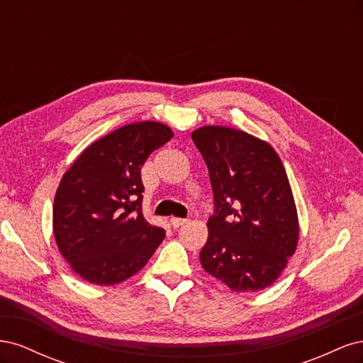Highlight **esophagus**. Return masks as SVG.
Masks as SVG:
<instances>
[{"mask_svg":"<svg viewBox=\"0 0 363 363\" xmlns=\"http://www.w3.org/2000/svg\"><path fill=\"white\" fill-rule=\"evenodd\" d=\"M188 223V219H182V218H171V225L172 228H179Z\"/></svg>","mask_w":363,"mask_h":363,"instance_id":"obj_1","label":"esophagus"}]
</instances>
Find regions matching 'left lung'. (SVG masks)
I'll use <instances>...</instances> for the list:
<instances>
[{
  "instance_id": "1",
  "label": "left lung",
  "mask_w": 363,
  "mask_h": 363,
  "mask_svg": "<svg viewBox=\"0 0 363 363\" xmlns=\"http://www.w3.org/2000/svg\"><path fill=\"white\" fill-rule=\"evenodd\" d=\"M192 140L207 164L215 201L201 267L235 292L276 281L298 244V215L283 163L268 142L204 125Z\"/></svg>"
}]
</instances>
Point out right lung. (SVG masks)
Here are the masks:
<instances>
[{"label":"right lung","mask_w":363,"mask_h":363,"mask_svg":"<svg viewBox=\"0 0 363 363\" xmlns=\"http://www.w3.org/2000/svg\"><path fill=\"white\" fill-rule=\"evenodd\" d=\"M174 136L156 121L116 128L95 140L63 174L52 206L62 256L82 279L112 286L147 265L164 230L142 215L140 168Z\"/></svg>","instance_id":"1"}]
</instances>
